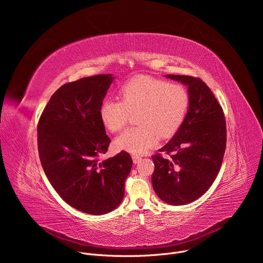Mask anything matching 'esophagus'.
<instances>
[{
  "instance_id": "esophagus-1",
  "label": "esophagus",
  "mask_w": 263,
  "mask_h": 263,
  "mask_svg": "<svg viewBox=\"0 0 263 263\" xmlns=\"http://www.w3.org/2000/svg\"><path fill=\"white\" fill-rule=\"evenodd\" d=\"M132 159H133V162L136 164V163H138L140 160H141V157H139V156H132Z\"/></svg>"
}]
</instances>
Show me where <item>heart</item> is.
Listing matches in <instances>:
<instances>
[{"label":"heart","mask_w":263,"mask_h":263,"mask_svg":"<svg viewBox=\"0 0 263 263\" xmlns=\"http://www.w3.org/2000/svg\"><path fill=\"white\" fill-rule=\"evenodd\" d=\"M121 101L105 100L100 119L111 132L126 126L130 114H135L136 127L121 133L115 140L117 148L141 155L156 145L159 135L166 137L182 124L190 105V95L180 83L139 76L128 81L120 90Z\"/></svg>","instance_id":"obj_1"}]
</instances>
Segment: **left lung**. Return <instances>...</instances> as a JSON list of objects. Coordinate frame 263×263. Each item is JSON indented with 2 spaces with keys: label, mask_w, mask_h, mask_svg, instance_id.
Here are the masks:
<instances>
[{
  "label": "left lung",
  "mask_w": 263,
  "mask_h": 263,
  "mask_svg": "<svg viewBox=\"0 0 263 263\" xmlns=\"http://www.w3.org/2000/svg\"><path fill=\"white\" fill-rule=\"evenodd\" d=\"M165 77L187 87L190 105L178 131L159 149L173 155L152 157V185L160 200L180 206L198 200L214 182L226 149V121L213 92L200 78Z\"/></svg>",
  "instance_id": "8db88e82"
}]
</instances>
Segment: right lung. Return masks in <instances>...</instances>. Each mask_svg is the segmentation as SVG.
I'll return each instance as SVG.
<instances>
[{
    "label": "right lung",
    "mask_w": 263,
    "mask_h": 263,
    "mask_svg": "<svg viewBox=\"0 0 263 263\" xmlns=\"http://www.w3.org/2000/svg\"><path fill=\"white\" fill-rule=\"evenodd\" d=\"M114 80L106 73L62 85L51 97L37 127L48 180L64 202L92 215L106 214L122 203L133 163L125 151L99 160L111 141L100 107Z\"/></svg>",
    "instance_id": "add662e5"
}]
</instances>
